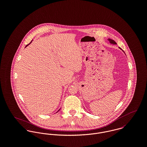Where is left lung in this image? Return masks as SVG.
<instances>
[{
	"label": "left lung",
	"mask_w": 147,
	"mask_h": 147,
	"mask_svg": "<svg viewBox=\"0 0 147 147\" xmlns=\"http://www.w3.org/2000/svg\"><path fill=\"white\" fill-rule=\"evenodd\" d=\"M108 40L110 41V43H113V44H117V43L115 42L114 40H111V39H108ZM120 48V47H119ZM121 49V48H120ZM122 50V49H121ZM123 51V50H122Z\"/></svg>",
	"instance_id": "8db88e82"
}]
</instances>
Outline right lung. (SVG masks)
Instances as JSON below:
<instances>
[{"instance_id":"add662e5","label":"right lung","mask_w":147,"mask_h":147,"mask_svg":"<svg viewBox=\"0 0 147 147\" xmlns=\"http://www.w3.org/2000/svg\"><path fill=\"white\" fill-rule=\"evenodd\" d=\"M32 41H31V42H30V43H29V44H28V45H26V46H28V45H29V44H30V43H31V42H32ZM60 109H59V110H58V111H57V113H58V111H59V110H60Z\"/></svg>"}]
</instances>
